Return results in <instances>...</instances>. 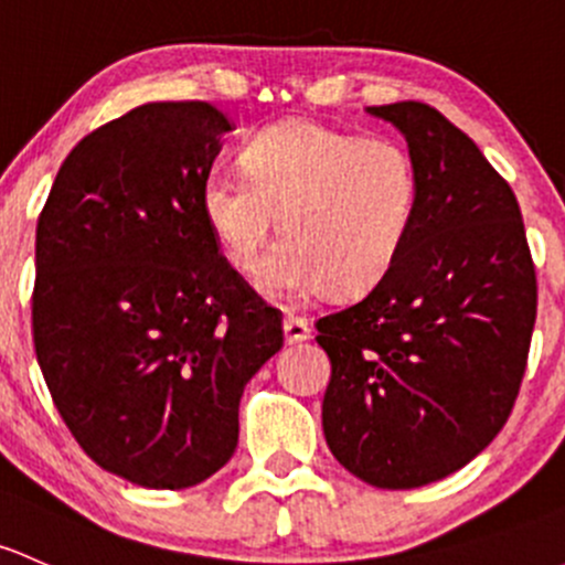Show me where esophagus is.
<instances>
[{"mask_svg":"<svg viewBox=\"0 0 565 565\" xmlns=\"http://www.w3.org/2000/svg\"><path fill=\"white\" fill-rule=\"evenodd\" d=\"M308 332H311V328H308L306 317H298V313H287L284 317V338H287V343L306 341Z\"/></svg>","mask_w":565,"mask_h":565,"instance_id":"34e87169","label":"esophagus"}]
</instances>
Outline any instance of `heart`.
Wrapping results in <instances>:
<instances>
[{
	"label": "heart",
	"mask_w": 565,
	"mask_h": 565,
	"mask_svg": "<svg viewBox=\"0 0 565 565\" xmlns=\"http://www.w3.org/2000/svg\"><path fill=\"white\" fill-rule=\"evenodd\" d=\"M243 170L205 175V222L230 265L252 273L281 213L287 237L257 278L278 300H306L328 287L349 298L367 292L397 263L417 218V164L390 138L292 118L252 135Z\"/></svg>",
	"instance_id": "1"
}]
</instances>
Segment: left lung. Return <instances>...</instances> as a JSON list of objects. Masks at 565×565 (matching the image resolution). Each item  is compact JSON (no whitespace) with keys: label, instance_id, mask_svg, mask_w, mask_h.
<instances>
[{"label":"left lung","instance_id":"left-lung-1","mask_svg":"<svg viewBox=\"0 0 565 565\" xmlns=\"http://www.w3.org/2000/svg\"><path fill=\"white\" fill-rule=\"evenodd\" d=\"M408 140L419 207L403 254L365 298L317 319L332 373L330 452L382 490L471 462L501 433L525 376L536 267L507 178L425 103L367 108Z\"/></svg>","mask_w":565,"mask_h":565}]
</instances>
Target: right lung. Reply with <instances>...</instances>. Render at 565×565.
Segmentation results:
<instances>
[{
  "label": "right lung",
  "mask_w": 565,
  "mask_h": 565,
  "mask_svg": "<svg viewBox=\"0 0 565 565\" xmlns=\"http://www.w3.org/2000/svg\"><path fill=\"white\" fill-rule=\"evenodd\" d=\"M230 129L200 99L132 108L67 153L38 218L32 338L53 403L99 468L151 490L233 457L243 387L284 347L281 311L203 213Z\"/></svg>",
  "instance_id": "obj_1"
}]
</instances>
